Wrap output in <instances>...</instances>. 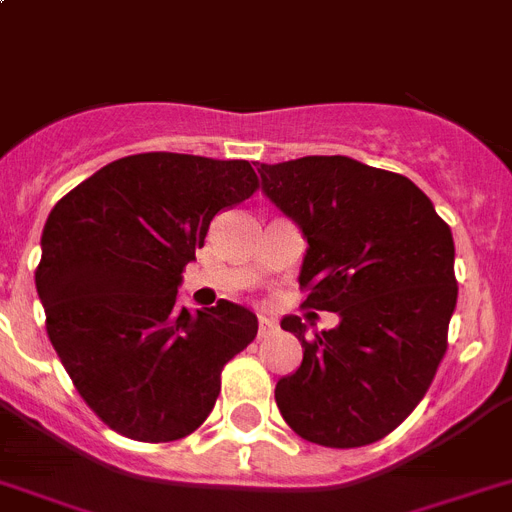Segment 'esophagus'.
<instances>
[{
	"label": "esophagus",
	"mask_w": 512,
	"mask_h": 512,
	"mask_svg": "<svg viewBox=\"0 0 512 512\" xmlns=\"http://www.w3.org/2000/svg\"><path fill=\"white\" fill-rule=\"evenodd\" d=\"M276 320H273V317H268V315H260L257 317V333H260V336H270V333H276Z\"/></svg>",
	"instance_id": "1"
}]
</instances>
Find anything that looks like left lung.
Segmentation results:
<instances>
[{"label":"left lung","instance_id":"8db88e82","mask_svg":"<svg viewBox=\"0 0 512 512\" xmlns=\"http://www.w3.org/2000/svg\"><path fill=\"white\" fill-rule=\"evenodd\" d=\"M263 195L307 239L304 307L336 312V328L304 338V359L276 385L296 435L325 448L382 440L416 409L448 349L455 247L450 226L411 179L349 156L260 163Z\"/></svg>","mask_w":512,"mask_h":512}]
</instances>
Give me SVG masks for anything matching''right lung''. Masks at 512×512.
I'll return each mask as SVG.
<instances>
[{
	"mask_svg": "<svg viewBox=\"0 0 512 512\" xmlns=\"http://www.w3.org/2000/svg\"><path fill=\"white\" fill-rule=\"evenodd\" d=\"M255 190L249 161L137 153L51 208L36 270L49 341L119 435L171 442L195 432L216 406L223 364L257 336L242 304H176L210 221Z\"/></svg>",
	"mask_w": 512,
	"mask_h": 512,
	"instance_id": "obj_1",
	"label": "right lung"
}]
</instances>
